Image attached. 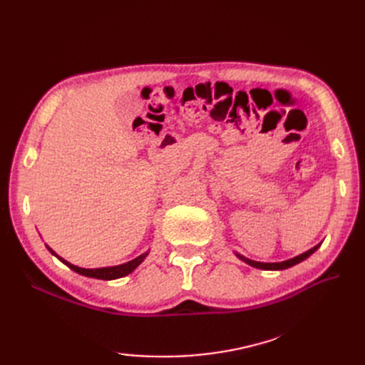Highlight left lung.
Wrapping results in <instances>:
<instances>
[{
  "mask_svg": "<svg viewBox=\"0 0 365 365\" xmlns=\"http://www.w3.org/2000/svg\"><path fill=\"white\" fill-rule=\"evenodd\" d=\"M319 245H322V244L315 245L314 248H311V250H309V251H306V252L300 254V256H297V257H294V259L284 260V262H277V263H262V262H254V260L245 259L244 256H239V254H237V257H239V259H242V260H244V262H247L248 264H251V267H254V268H259V269H267V271H280V269L291 268V267H294V264H297V263L303 262L304 259H307L309 256H311V254H314V252L318 250V247H319Z\"/></svg>",
  "mask_w": 365,
  "mask_h": 365,
  "instance_id": "8db88e82",
  "label": "left lung"
}]
</instances>
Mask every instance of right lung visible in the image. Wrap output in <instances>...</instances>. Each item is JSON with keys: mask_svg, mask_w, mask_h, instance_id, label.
Segmentation results:
<instances>
[{"mask_svg": "<svg viewBox=\"0 0 365 365\" xmlns=\"http://www.w3.org/2000/svg\"><path fill=\"white\" fill-rule=\"evenodd\" d=\"M47 248H48V251H50L51 254H54V256H56L62 263L67 264V267H68L70 269H73L74 272L81 274V275H85V277H93V279H98V280H114V279L125 277V275H128V274H130L132 271H134V269L138 267V264H140L143 260H145V257L148 256V252H146V254H141V256H138L137 259L130 260V262H128V263H123V264H117V267L85 269V268L76 267V264H71V263L67 262V260H63V259L59 257L58 254L54 252L50 247H47Z\"/></svg>", "mask_w": 365, "mask_h": 365, "instance_id": "1", "label": "right lung"}]
</instances>
